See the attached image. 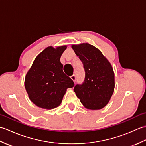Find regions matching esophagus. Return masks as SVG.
I'll return each instance as SVG.
<instances>
[{
	"label": "esophagus",
	"instance_id": "34e87169",
	"mask_svg": "<svg viewBox=\"0 0 146 146\" xmlns=\"http://www.w3.org/2000/svg\"><path fill=\"white\" fill-rule=\"evenodd\" d=\"M71 80H72L74 82H75V81H76V76H75V75H71Z\"/></svg>",
	"mask_w": 146,
	"mask_h": 146
}]
</instances>
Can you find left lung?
<instances>
[{
  "label": "left lung",
  "mask_w": 146,
  "mask_h": 146,
  "mask_svg": "<svg viewBox=\"0 0 146 146\" xmlns=\"http://www.w3.org/2000/svg\"><path fill=\"white\" fill-rule=\"evenodd\" d=\"M72 48L83 64L85 76L82 84H77L74 92L81 103L90 110L104 107L112 95L114 73L110 63L101 51L94 46L83 43Z\"/></svg>",
  "instance_id": "obj_1"
}]
</instances>
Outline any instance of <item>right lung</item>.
I'll list each match as a JSON object with an SVG mask.
<instances>
[{"instance_id":"add662e5","label":"right lung","mask_w":146,"mask_h":146,"mask_svg":"<svg viewBox=\"0 0 146 146\" xmlns=\"http://www.w3.org/2000/svg\"><path fill=\"white\" fill-rule=\"evenodd\" d=\"M66 46L48 47L34 61L25 78V88L30 100L39 107L52 109L61 103L66 89L75 85L64 74L60 62Z\"/></svg>"}]
</instances>
